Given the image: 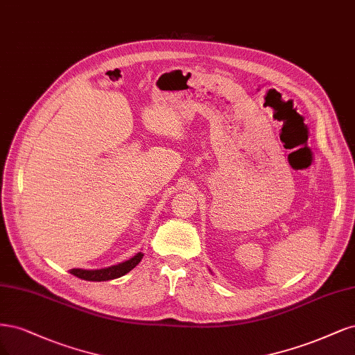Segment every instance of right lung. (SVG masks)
Segmentation results:
<instances>
[{
    "label": "right lung",
    "mask_w": 355,
    "mask_h": 355,
    "mask_svg": "<svg viewBox=\"0 0 355 355\" xmlns=\"http://www.w3.org/2000/svg\"><path fill=\"white\" fill-rule=\"evenodd\" d=\"M143 252H139L137 255H134L131 259L121 262L118 266H113L109 268H101V270H81V268H72L71 274L73 276L83 279V280H88V282H106V280H113L118 279L123 274L130 272L143 258Z\"/></svg>",
    "instance_id": "add662e5"
}]
</instances>
